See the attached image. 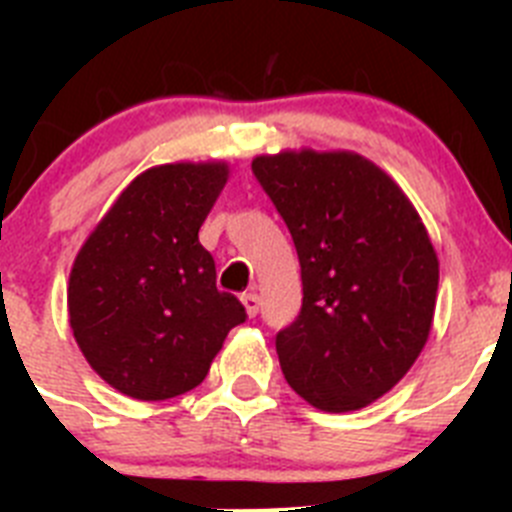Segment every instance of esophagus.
Wrapping results in <instances>:
<instances>
[{"instance_id": "1", "label": "esophagus", "mask_w": 512, "mask_h": 512, "mask_svg": "<svg viewBox=\"0 0 512 512\" xmlns=\"http://www.w3.org/2000/svg\"><path fill=\"white\" fill-rule=\"evenodd\" d=\"M241 302L243 307H246L248 318H253V315L259 312V295H256V292H246V295H241Z\"/></svg>"}]
</instances>
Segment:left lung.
<instances>
[{
	"label": "left lung",
	"mask_w": 512,
	"mask_h": 512,
	"mask_svg": "<svg viewBox=\"0 0 512 512\" xmlns=\"http://www.w3.org/2000/svg\"><path fill=\"white\" fill-rule=\"evenodd\" d=\"M297 248L302 310L279 330L289 387L312 408L372 405L410 372L433 325L438 256L400 184L354 151L256 156Z\"/></svg>",
	"instance_id": "obj_1"
}]
</instances>
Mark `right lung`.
<instances>
[{
    "instance_id": "add662e5",
    "label": "right lung",
    "mask_w": 512,
    "mask_h": 512,
    "mask_svg": "<svg viewBox=\"0 0 512 512\" xmlns=\"http://www.w3.org/2000/svg\"><path fill=\"white\" fill-rule=\"evenodd\" d=\"M225 161H179L122 189L76 253L69 323L104 382L143 402L194 390L230 328L246 320L215 287L200 228L228 182Z\"/></svg>"
}]
</instances>
